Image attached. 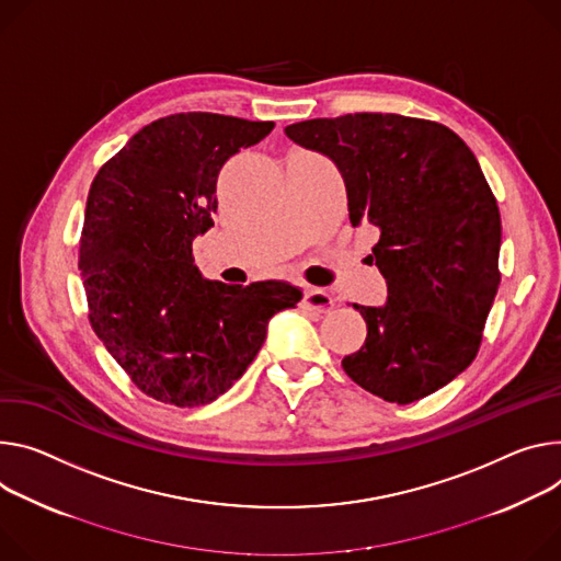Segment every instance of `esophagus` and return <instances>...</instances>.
I'll list each match as a JSON object with an SVG mask.
<instances>
[{"label":"esophagus","instance_id":"34e87169","mask_svg":"<svg viewBox=\"0 0 561 561\" xmlns=\"http://www.w3.org/2000/svg\"><path fill=\"white\" fill-rule=\"evenodd\" d=\"M301 307L307 311H316V313H329L333 309V297L324 288L307 286V288H304Z\"/></svg>","mask_w":561,"mask_h":561}]
</instances>
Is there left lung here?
Instances as JSON below:
<instances>
[{
  "mask_svg": "<svg viewBox=\"0 0 561 561\" xmlns=\"http://www.w3.org/2000/svg\"><path fill=\"white\" fill-rule=\"evenodd\" d=\"M284 131L337 165L351 224L380 230L369 257L387 301L353 304L367 340L342 369L398 404L445 387L477 358L501 282V215L472 149L440 123L398 114L313 118Z\"/></svg>",
  "mask_w": 561,
  "mask_h": 561,
  "instance_id": "left-lung-1",
  "label": "left lung"
}]
</instances>
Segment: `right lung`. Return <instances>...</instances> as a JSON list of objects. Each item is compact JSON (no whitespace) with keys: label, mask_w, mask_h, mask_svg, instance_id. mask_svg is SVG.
Returning <instances> with one entry per match:
<instances>
[{"label":"right lung","mask_w":561,"mask_h":561,"mask_svg":"<svg viewBox=\"0 0 561 561\" xmlns=\"http://www.w3.org/2000/svg\"><path fill=\"white\" fill-rule=\"evenodd\" d=\"M271 121L187 112L142 127L98 170L80 237L89 322L149 398L201 407L226 393L260 353L268 320L301 290L203 279L192 241L217 213V179Z\"/></svg>","instance_id":"obj_1"}]
</instances>
